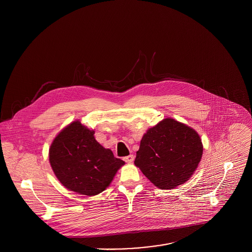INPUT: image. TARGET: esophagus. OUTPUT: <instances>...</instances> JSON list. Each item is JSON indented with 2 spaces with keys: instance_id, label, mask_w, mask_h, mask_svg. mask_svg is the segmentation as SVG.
<instances>
[{
  "instance_id": "obj_1",
  "label": "esophagus",
  "mask_w": 252,
  "mask_h": 252,
  "mask_svg": "<svg viewBox=\"0 0 252 252\" xmlns=\"http://www.w3.org/2000/svg\"><path fill=\"white\" fill-rule=\"evenodd\" d=\"M123 159H124V161H125L126 163H132V162L134 161V155L130 154V155H128V156H125Z\"/></svg>"
}]
</instances>
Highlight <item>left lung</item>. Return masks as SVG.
<instances>
[{
    "instance_id": "obj_1",
    "label": "left lung",
    "mask_w": 252,
    "mask_h": 252,
    "mask_svg": "<svg viewBox=\"0 0 252 252\" xmlns=\"http://www.w3.org/2000/svg\"><path fill=\"white\" fill-rule=\"evenodd\" d=\"M202 154L203 144L197 132L166 118L144 134L135 165L158 188L172 189L191 178Z\"/></svg>"
}]
</instances>
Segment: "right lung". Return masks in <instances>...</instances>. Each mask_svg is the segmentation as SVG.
<instances>
[{
    "label": "right lung",
    "instance_id": "obj_1",
    "mask_svg": "<svg viewBox=\"0 0 252 252\" xmlns=\"http://www.w3.org/2000/svg\"><path fill=\"white\" fill-rule=\"evenodd\" d=\"M95 132L74 121L54 139L49 162L59 181L76 193L92 196L103 192L125 163L94 138Z\"/></svg>",
    "mask_w": 252,
    "mask_h": 252
}]
</instances>
